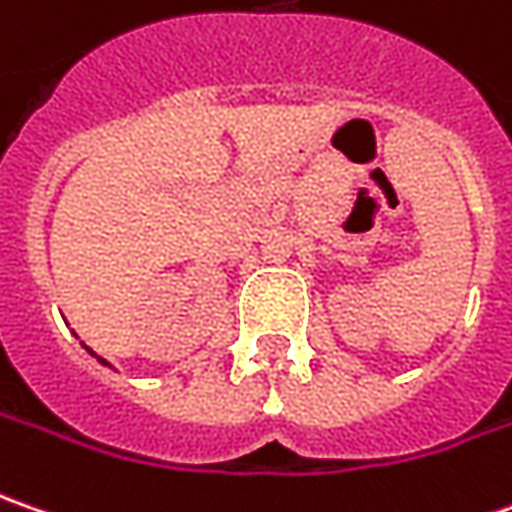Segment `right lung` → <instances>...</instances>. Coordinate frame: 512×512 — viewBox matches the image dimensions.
I'll use <instances>...</instances> for the list:
<instances>
[{"instance_id": "1", "label": "right lung", "mask_w": 512, "mask_h": 512, "mask_svg": "<svg viewBox=\"0 0 512 512\" xmlns=\"http://www.w3.org/2000/svg\"><path fill=\"white\" fill-rule=\"evenodd\" d=\"M84 348H87V345H84ZM87 354H90V357H96V360L101 362V365H107V368H113V365H110V362L104 360V357H98V354H96V351H93V348H87Z\"/></svg>"}]
</instances>
